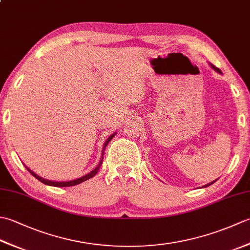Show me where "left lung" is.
<instances>
[{
    "instance_id": "1",
    "label": "left lung",
    "mask_w": 250,
    "mask_h": 250,
    "mask_svg": "<svg viewBox=\"0 0 250 250\" xmlns=\"http://www.w3.org/2000/svg\"><path fill=\"white\" fill-rule=\"evenodd\" d=\"M209 65H210V67L211 68H213V70H215L217 73H220L221 74V71L219 70V68L218 67H216V66H214L213 64H211V63H209ZM217 180V179H216ZM216 180H214V182H211V183H209V184H207V185H204L203 186V188H206V187H208V186H210V185H213L215 182H216Z\"/></svg>"
}]
</instances>
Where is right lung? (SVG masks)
Returning <instances> with one entry per match:
<instances>
[{"label":"right lung","instance_id":"add662e5","mask_svg":"<svg viewBox=\"0 0 250 250\" xmlns=\"http://www.w3.org/2000/svg\"><path fill=\"white\" fill-rule=\"evenodd\" d=\"M116 135V133H114V134H111L110 136H108V139L105 141V143H104V146H103V150H102V156H101V160H100V162H99V164H98V167H95L94 169H92L91 172L90 173H88V174H86V175H83V176H82V177H79V178H76V179H73V180H68V182H55V180H49V179H45V178H43V177H41V176H39V175L37 174H35L33 171H31V169L28 167H26V169H28V171L33 175V176L36 178V179H39L41 183H43V184H45V185H47V186H52V187H71V186H75V185H78V184H81V183H83V182H86V180H88V179H90V178H92L95 174L98 173V171L100 169V167L102 166V163H103V153H104V150H105V147L107 146V144L108 143L110 142V140L113 139V137Z\"/></svg>","mask_w":250,"mask_h":250}]
</instances>
